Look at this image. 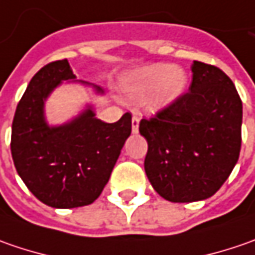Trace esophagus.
Wrapping results in <instances>:
<instances>
[{"instance_id": "obj_1", "label": "esophagus", "mask_w": 255, "mask_h": 255, "mask_svg": "<svg viewBox=\"0 0 255 255\" xmlns=\"http://www.w3.org/2000/svg\"><path fill=\"white\" fill-rule=\"evenodd\" d=\"M139 122H140V119H139L137 116H133L132 118V132L133 133L139 132Z\"/></svg>"}]
</instances>
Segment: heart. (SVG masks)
Masks as SVG:
<instances>
[{
  "label": "heart",
  "mask_w": 255,
  "mask_h": 255,
  "mask_svg": "<svg viewBox=\"0 0 255 255\" xmlns=\"http://www.w3.org/2000/svg\"><path fill=\"white\" fill-rule=\"evenodd\" d=\"M187 75L179 66L156 64L144 66L132 76V86L136 93H152L157 106L169 105L184 92Z\"/></svg>",
  "instance_id": "1"
}]
</instances>
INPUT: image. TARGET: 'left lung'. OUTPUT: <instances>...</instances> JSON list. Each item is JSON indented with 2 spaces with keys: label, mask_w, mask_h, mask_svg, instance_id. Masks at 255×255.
Here are the masks:
<instances>
[{
  "label": "left lung",
  "mask_w": 255,
  "mask_h": 255,
  "mask_svg": "<svg viewBox=\"0 0 255 255\" xmlns=\"http://www.w3.org/2000/svg\"><path fill=\"white\" fill-rule=\"evenodd\" d=\"M191 72L189 92L139 125L147 140L146 176L173 203L211 197L229 179L241 149L243 103L233 81L199 61Z\"/></svg>",
  "instance_id": "left-lung-1"
}]
</instances>
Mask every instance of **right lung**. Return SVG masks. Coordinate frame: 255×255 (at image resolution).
I'll use <instances>...</instances> for the list:
<instances>
[{"mask_svg": "<svg viewBox=\"0 0 255 255\" xmlns=\"http://www.w3.org/2000/svg\"><path fill=\"white\" fill-rule=\"evenodd\" d=\"M66 59L41 68L16 106L11 153L15 169L39 201L55 209H74L96 200L132 132V115L115 123L102 122L91 105L72 121L49 126L45 101L64 81H75ZM95 92L101 86L91 85Z\"/></svg>", "mask_w": 255, "mask_h": 255, "instance_id": "right-lung-1", "label": "right lung"}]
</instances>
